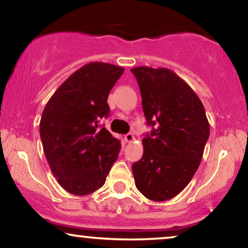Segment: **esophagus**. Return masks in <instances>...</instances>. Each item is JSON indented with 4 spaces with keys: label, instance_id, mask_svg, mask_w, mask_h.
<instances>
[{
    "label": "esophagus",
    "instance_id": "obj_1",
    "mask_svg": "<svg viewBox=\"0 0 248 248\" xmlns=\"http://www.w3.org/2000/svg\"><path fill=\"white\" fill-rule=\"evenodd\" d=\"M134 140H135V137H134V135L131 134V133L124 135V140H126L127 143H130V141H133Z\"/></svg>",
    "mask_w": 248,
    "mask_h": 248
}]
</instances>
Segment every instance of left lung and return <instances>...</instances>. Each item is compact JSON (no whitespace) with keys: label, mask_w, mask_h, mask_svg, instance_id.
Instances as JSON below:
<instances>
[{"label":"left lung","mask_w":248,"mask_h":248,"mask_svg":"<svg viewBox=\"0 0 248 248\" xmlns=\"http://www.w3.org/2000/svg\"><path fill=\"white\" fill-rule=\"evenodd\" d=\"M131 72L153 127L141 141L143 156L131 168L135 185L146 199L163 202L177 196L199 169L210 124L199 96L173 71L136 67Z\"/></svg>","instance_id":"obj_1"}]
</instances>
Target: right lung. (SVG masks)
I'll return each mask as SVG.
<instances>
[{
    "mask_svg": "<svg viewBox=\"0 0 248 248\" xmlns=\"http://www.w3.org/2000/svg\"><path fill=\"white\" fill-rule=\"evenodd\" d=\"M124 69L91 62L75 71L49 98L39 134L45 156L60 186L74 195L101 188L121 145L98 124L110 113L108 97Z\"/></svg>",
    "mask_w": 248,
    "mask_h": 248,
    "instance_id": "right-lung-1",
    "label": "right lung"
}]
</instances>
